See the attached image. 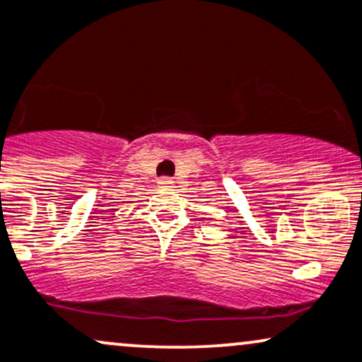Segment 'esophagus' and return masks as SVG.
Here are the masks:
<instances>
[{"mask_svg": "<svg viewBox=\"0 0 362 362\" xmlns=\"http://www.w3.org/2000/svg\"><path fill=\"white\" fill-rule=\"evenodd\" d=\"M158 184H160L161 187H172V185H173V180H172V178H168V177H161V178H160V182H158Z\"/></svg>", "mask_w": 362, "mask_h": 362, "instance_id": "34e87169", "label": "esophagus"}]
</instances>
